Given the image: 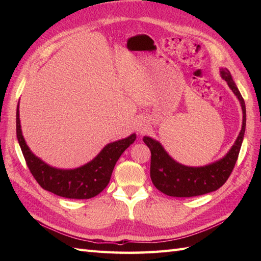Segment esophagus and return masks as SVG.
<instances>
[{"mask_svg": "<svg viewBox=\"0 0 261 261\" xmlns=\"http://www.w3.org/2000/svg\"><path fill=\"white\" fill-rule=\"evenodd\" d=\"M147 129H148V123H147V121L145 119H139V120L137 121L136 131H137L138 135L145 134V132L147 131Z\"/></svg>", "mask_w": 261, "mask_h": 261, "instance_id": "obj_1", "label": "esophagus"}]
</instances>
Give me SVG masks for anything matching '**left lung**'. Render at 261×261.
Returning a JSON list of instances; mask_svg holds the SVG:
<instances>
[{
    "instance_id": "8db88e82",
    "label": "left lung",
    "mask_w": 261,
    "mask_h": 261,
    "mask_svg": "<svg viewBox=\"0 0 261 261\" xmlns=\"http://www.w3.org/2000/svg\"><path fill=\"white\" fill-rule=\"evenodd\" d=\"M220 75L228 83L230 90L238 97L242 109V126L233 146L221 159L199 167L185 166L176 162L165 150L162 143L150 137H143L151 151L150 177L157 190L168 196L193 197L214 192L228 180L239 156L240 148L246 131V104L238 90L230 71L220 69Z\"/></svg>"
}]
</instances>
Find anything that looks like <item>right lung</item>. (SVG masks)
<instances>
[{
  "instance_id": "right-lung-1",
  "label": "right lung",
  "mask_w": 261,
  "mask_h": 261,
  "mask_svg": "<svg viewBox=\"0 0 261 261\" xmlns=\"http://www.w3.org/2000/svg\"><path fill=\"white\" fill-rule=\"evenodd\" d=\"M16 138L31 174L43 190L66 198L87 199L98 195L111 179L118 159L135 142L137 135L108 143L91 162L74 169H62L48 165L33 153L22 135L19 103L16 108Z\"/></svg>"
}]
</instances>
